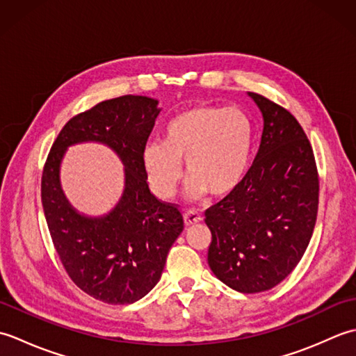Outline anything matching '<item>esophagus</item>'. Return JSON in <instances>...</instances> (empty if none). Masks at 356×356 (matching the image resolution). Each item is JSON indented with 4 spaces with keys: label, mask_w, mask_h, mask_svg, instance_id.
<instances>
[{
    "label": "esophagus",
    "mask_w": 356,
    "mask_h": 356,
    "mask_svg": "<svg viewBox=\"0 0 356 356\" xmlns=\"http://www.w3.org/2000/svg\"><path fill=\"white\" fill-rule=\"evenodd\" d=\"M184 222H185L186 226H193L195 223L202 222V214L197 213V211H194V209L186 211V213L184 214Z\"/></svg>",
    "instance_id": "obj_1"
}]
</instances>
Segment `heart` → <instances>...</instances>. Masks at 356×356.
I'll return each instance as SVG.
<instances>
[{
    "mask_svg": "<svg viewBox=\"0 0 356 356\" xmlns=\"http://www.w3.org/2000/svg\"><path fill=\"white\" fill-rule=\"evenodd\" d=\"M252 148V124L237 107L195 105L172 116L162 142L143 149L142 162L151 190L159 199H171L182 180L185 162L190 176L186 194L200 199L231 194L243 180Z\"/></svg>",
    "mask_w": 356,
    "mask_h": 356,
    "instance_id": "b5f03b06",
    "label": "heart"
}]
</instances>
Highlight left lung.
<instances>
[{"instance_id":"obj_1","label":"left lung","mask_w":356,"mask_h":356,"mask_svg":"<svg viewBox=\"0 0 356 356\" xmlns=\"http://www.w3.org/2000/svg\"><path fill=\"white\" fill-rule=\"evenodd\" d=\"M263 116L260 148L231 194L205 213L208 264L231 289L269 291L291 274L311 241L318 172L303 128L289 111L248 93Z\"/></svg>"}]
</instances>
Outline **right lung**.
Masks as SVG:
<instances>
[{
  "instance_id": "add662e5",
  "label": "right lung",
  "mask_w": 356,
  "mask_h": 356,
  "mask_svg": "<svg viewBox=\"0 0 356 356\" xmlns=\"http://www.w3.org/2000/svg\"><path fill=\"white\" fill-rule=\"evenodd\" d=\"M162 108L148 96L127 95L95 105L64 125L41 180L44 216L67 274L86 293L108 305H131L161 280L170 248L184 231L180 211L156 199L142 156ZM95 141L124 165V191L107 215L87 216L65 197L60 163L66 149Z\"/></svg>"
}]
</instances>
